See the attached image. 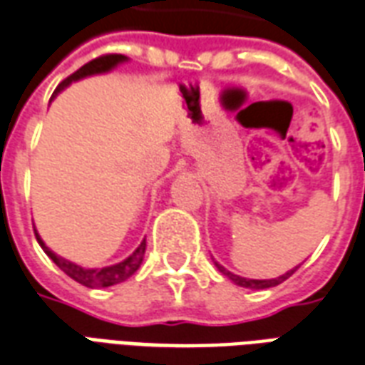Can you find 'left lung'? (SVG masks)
Returning <instances> with one entry per match:
<instances>
[{"label": "left lung", "mask_w": 365, "mask_h": 365, "mask_svg": "<svg viewBox=\"0 0 365 365\" xmlns=\"http://www.w3.org/2000/svg\"><path fill=\"white\" fill-rule=\"evenodd\" d=\"M215 265H217V269L220 272H222L224 277H228V279L232 280V282H236L237 286H242V288H253V290H263V288H271V286H277L280 284V282H284L286 279H290L294 272H296V269H292V271H288L286 274H282V277H279V279H271V280H253V279H244V277H237V274H234V272L226 271L222 265H218L217 261H215Z\"/></svg>", "instance_id": "8db88e82"}]
</instances>
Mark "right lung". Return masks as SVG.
<instances>
[{"instance_id":"right-lung-1","label":"right lung","mask_w":365,"mask_h":365,"mask_svg":"<svg viewBox=\"0 0 365 365\" xmlns=\"http://www.w3.org/2000/svg\"><path fill=\"white\" fill-rule=\"evenodd\" d=\"M120 61H125V56H121V53H104V56H100V58H94L93 61L85 63L81 69L71 73L67 79L61 81L53 94H58L61 88H66L71 81L83 79L86 75H94V73L110 71V69L114 66H118ZM36 240H38V244L42 245V250L46 251V255L52 259L53 263H56L61 271L66 272L67 277H71L75 282H79V284L86 286V288H96V286H98V288H106V286L120 284L123 280H128L129 277L141 267L143 255H145V250H147V242L143 240L141 245L133 251V255H129L125 261H121L118 265L106 267V269H83V267L75 265V263H69L66 259L58 257L53 251H50L46 247L44 242H42L38 236H36Z\"/></svg>"}]
</instances>
